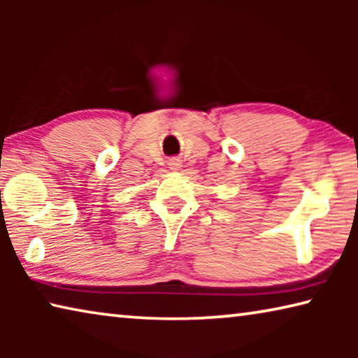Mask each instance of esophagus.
I'll return each mask as SVG.
<instances>
[{
  "label": "esophagus",
  "instance_id": "obj_1",
  "mask_svg": "<svg viewBox=\"0 0 358 358\" xmlns=\"http://www.w3.org/2000/svg\"><path fill=\"white\" fill-rule=\"evenodd\" d=\"M169 166H171L172 171H178V169H180V162H178V159H172L171 162H169Z\"/></svg>",
  "mask_w": 358,
  "mask_h": 358
}]
</instances>
